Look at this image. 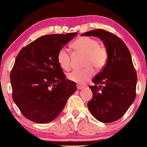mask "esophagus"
Here are the masks:
<instances>
[{
	"label": "esophagus",
	"instance_id": "34e87169",
	"mask_svg": "<svg viewBox=\"0 0 147 147\" xmlns=\"http://www.w3.org/2000/svg\"><path fill=\"white\" fill-rule=\"evenodd\" d=\"M77 89H78V90H81V89H83V88H84V87H83V86H79V85H77Z\"/></svg>",
	"mask_w": 147,
	"mask_h": 147
}]
</instances>
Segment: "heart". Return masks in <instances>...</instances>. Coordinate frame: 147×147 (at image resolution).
<instances>
[{
    "mask_svg": "<svg viewBox=\"0 0 147 147\" xmlns=\"http://www.w3.org/2000/svg\"><path fill=\"white\" fill-rule=\"evenodd\" d=\"M76 53L86 55L85 66L82 70H75L68 75L70 81L79 84H84L89 81L94 74L92 67L100 70L105 66L107 59V50L103 46L98 45V42L89 37H81L72 45ZM57 61L61 68L69 70L71 68V56L66 48L63 47L57 53Z\"/></svg>",
    "mask_w": 147,
    "mask_h": 147,
    "instance_id": "heart-1",
    "label": "heart"
}]
</instances>
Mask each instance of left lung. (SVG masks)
I'll use <instances>...</instances> for the list:
<instances>
[{
    "label": "left lung",
    "instance_id": "left-lung-1",
    "mask_svg": "<svg viewBox=\"0 0 147 147\" xmlns=\"http://www.w3.org/2000/svg\"><path fill=\"white\" fill-rule=\"evenodd\" d=\"M81 35L98 37L107 50L105 66L93 79L95 86L89 87L93 95L88 107L98 121L112 123L126 113L136 98L137 75L131 53L121 38L105 30L94 29Z\"/></svg>",
    "mask_w": 147,
    "mask_h": 147
}]
</instances>
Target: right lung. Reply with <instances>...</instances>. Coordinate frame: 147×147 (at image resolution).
<instances>
[{
	"mask_svg": "<svg viewBox=\"0 0 147 147\" xmlns=\"http://www.w3.org/2000/svg\"><path fill=\"white\" fill-rule=\"evenodd\" d=\"M77 35H43L19 52L10 74L12 98L27 119L41 124L53 121L77 90L57 61L59 51Z\"/></svg>",
	"mask_w": 147,
	"mask_h": 147,
	"instance_id": "1",
	"label": "right lung"
}]
</instances>
